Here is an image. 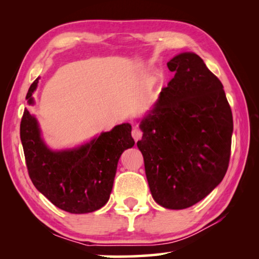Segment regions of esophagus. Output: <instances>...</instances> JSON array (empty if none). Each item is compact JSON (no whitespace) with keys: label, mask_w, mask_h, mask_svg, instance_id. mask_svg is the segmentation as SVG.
I'll return each instance as SVG.
<instances>
[{"label":"esophagus","mask_w":259,"mask_h":259,"mask_svg":"<svg viewBox=\"0 0 259 259\" xmlns=\"http://www.w3.org/2000/svg\"><path fill=\"white\" fill-rule=\"evenodd\" d=\"M131 135H133L134 139L136 140V142H137V140H139L140 138L143 137V131L140 130V129H138V128H134V130H133V133H131Z\"/></svg>","instance_id":"1"}]
</instances>
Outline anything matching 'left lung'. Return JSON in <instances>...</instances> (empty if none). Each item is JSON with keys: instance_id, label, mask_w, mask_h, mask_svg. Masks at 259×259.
Segmentation results:
<instances>
[{"instance_id": "left-lung-1", "label": "left lung", "mask_w": 259, "mask_h": 259, "mask_svg": "<svg viewBox=\"0 0 259 259\" xmlns=\"http://www.w3.org/2000/svg\"><path fill=\"white\" fill-rule=\"evenodd\" d=\"M175 76L140 122L142 152L153 199L185 209L204 199L229 168L233 117L219 78L193 52L169 61Z\"/></svg>"}]
</instances>
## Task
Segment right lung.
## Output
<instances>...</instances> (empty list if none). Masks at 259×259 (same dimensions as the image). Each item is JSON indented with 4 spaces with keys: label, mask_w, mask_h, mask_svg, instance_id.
<instances>
[{
    "label": "right lung",
    "mask_w": 259,
    "mask_h": 259,
    "mask_svg": "<svg viewBox=\"0 0 259 259\" xmlns=\"http://www.w3.org/2000/svg\"><path fill=\"white\" fill-rule=\"evenodd\" d=\"M37 83L36 78L26 96L29 105L34 104ZM20 139L34 186L56 207L71 213L93 212L106 204L120 156L135 145L131 125L123 123L77 148L51 151L27 108L21 117Z\"/></svg>",
    "instance_id": "add662e5"
}]
</instances>
